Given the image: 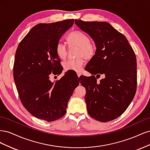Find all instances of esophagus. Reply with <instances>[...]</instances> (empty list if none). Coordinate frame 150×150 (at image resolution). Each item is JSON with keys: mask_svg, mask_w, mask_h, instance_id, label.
<instances>
[{"mask_svg": "<svg viewBox=\"0 0 150 150\" xmlns=\"http://www.w3.org/2000/svg\"><path fill=\"white\" fill-rule=\"evenodd\" d=\"M77 74H78V78H79L80 76H81V73H80V72H77Z\"/></svg>", "mask_w": 150, "mask_h": 150, "instance_id": "34e87169", "label": "esophagus"}]
</instances>
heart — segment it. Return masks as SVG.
Instances as JSON below:
<instances>
[{
	"label": "heart",
	"mask_w": 150,
	"mask_h": 150,
	"mask_svg": "<svg viewBox=\"0 0 150 150\" xmlns=\"http://www.w3.org/2000/svg\"><path fill=\"white\" fill-rule=\"evenodd\" d=\"M67 41L69 47H77L75 59H69L63 62L65 71L80 72L84 65V60L91 59L96 54V47L94 44L91 42L89 36L81 31H73L67 37ZM56 53L58 57L63 60L66 57L67 48L66 45L59 42L56 46Z\"/></svg>",
	"instance_id": "1"
}]
</instances>
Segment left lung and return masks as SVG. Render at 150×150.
<instances>
[{
    "instance_id": "left-lung-1",
    "label": "left lung",
    "mask_w": 150,
    "mask_h": 150,
    "mask_svg": "<svg viewBox=\"0 0 150 150\" xmlns=\"http://www.w3.org/2000/svg\"><path fill=\"white\" fill-rule=\"evenodd\" d=\"M75 23L96 46L85 68L92 76H81L80 82L86 90L88 114L101 122L115 120L126 110L137 91L135 53L125 36L106 22L76 19ZM101 74L104 78L97 81Z\"/></svg>"
}]
</instances>
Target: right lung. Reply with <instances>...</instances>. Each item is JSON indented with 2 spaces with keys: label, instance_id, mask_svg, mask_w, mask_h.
I'll list each match as a JSON object with an SVG mask.
<instances>
[{
  "label": "right lung",
  "instance_id": "obj_1",
  "mask_svg": "<svg viewBox=\"0 0 150 150\" xmlns=\"http://www.w3.org/2000/svg\"><path fill=\"white\" fill-rule=\"evenodd\" d=\"M74 19L35 25L20 42L15 55L13 75L20 100L38 119L54 121L66 112L67 103L79 84L70 79L67 72L51 82V75L62 71L56 46L62 34L74 24Z\"/></svg>",
  "mask_w": 150,
  "mask_h": 150
}]
</instances>
